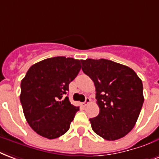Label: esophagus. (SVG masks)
<instances>
[{
    "label": "esophagus",
    "mask_w": 159,
    "mask_h": 159,
    "mask_svg": "<svg viewBox=\"0 0 159 159\" xmlns=\"http://www.w3.org/2000/svg\"><path fill=\"white\" fill-rule=\"evenodd\" d=\"M89 102H90V99L87 97V98H86V99H85V101H84L83 103V105H84V106H86L87 104H89Z\"/></svg>",
    "instance_id": "34e87169"
}]
</instances>
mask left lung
<instances>
[{
	"label": "left lung",
	"instance_id": "1",
	"mask_svg": "<svg viewBox=\"0 0 159 159\" xmlns=\"http://www.w3.org/2000/svg\"><path fill=\"white\" fill-rule=\"evenodd\" d=\"M84 73L93 81L99 114L89 119L93 132L109 141L124 137L133 129L144 101L143 83L126 66L112 60H81Z\"/></svg>",
	"mask_w": 159,
	"mask_h": 159
}]
</instances>
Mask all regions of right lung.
I'll return each mask as SVG.
<instances>
[{"label": "right lung", "instance_id": "1", "mask_svg": "<svg viewBox=\"0 0 159 159\" xmlns=\"http://www.w3.org/2000/svg\"><path fill=\"white\" fill-rule=\"evenodd\" d=\"M80 61L65 56L45 59L30 66L21 80L20 100L25 117L40 136L54 139L65 134L80 110L65 96L80 70Z\"/></svg>", "mask_w": 159, "mask_h": 159}]
</instances>
